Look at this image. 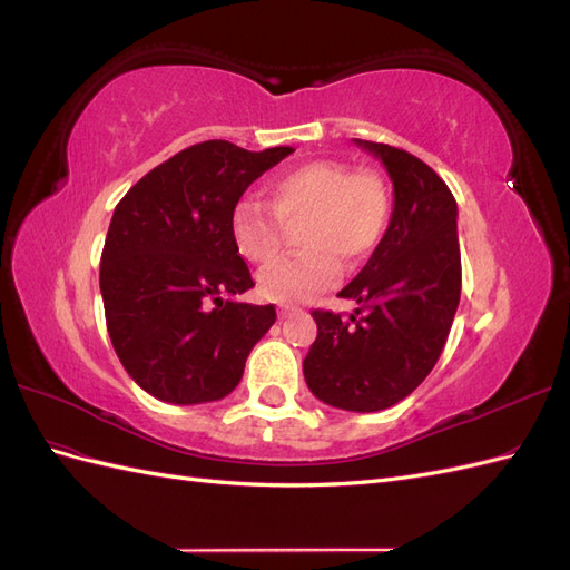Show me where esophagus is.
Instances as JSON below:
<instances>
[{
  "instance_id": "obj_1",
  "label": "esophagus",
  "mask_w": 570,
  "mask_h": 570,
  "mask_svg": "<svg viewBox=\"0 0 570 570\" xmlns=\"http://www.w3.org/2000/svg\"><path fill=\"white\" fill-rule=\"evenodd\" d=\"M295 314H297V308H295V306H287V304L278 306V316H281V318H287V316H295Z\"/></svg>"
}]
</instances>
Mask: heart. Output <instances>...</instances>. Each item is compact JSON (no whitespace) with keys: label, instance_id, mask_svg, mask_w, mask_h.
<instances>
[{"label":"heart","instance_id":"heart-1","mask_svg":"<svg viewBox=\"0 0 570 570\" xmlns=\"http://www.w3.org/2000/svg\"><path fill=\"white\" fill-rule=\"evenodd\" d=\"M268 204L237 199L230 212L233 245L256 266L275 262L285 228H297V256L258 275V289L273 302H304L340 281L342 262L356 266L377 247L390 220V189L371 170L337 161H308L275 176Z\"/></svg>","mask_w":570,"mask_h":570}]
</instances>
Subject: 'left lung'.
<instances>
[{"label": "left lung", "instance_id": "1", "mask_svg": "<svg viewBox=\"0 0 570 570\" xmlns=\"http://www.w3.org/2000/svg\"><path fill=\"white\" fill-rule=\"evenodd\" d=\"M381 159L394 189L387 230L337 297L350 318L312 312L318 335L304 358L306 385L335 409L371 413L402 402L433 371L461 297L456 199L413 154L354 140Z\"/></svg>", "mask_w": 570, "mask_h": 570}]
</instances>
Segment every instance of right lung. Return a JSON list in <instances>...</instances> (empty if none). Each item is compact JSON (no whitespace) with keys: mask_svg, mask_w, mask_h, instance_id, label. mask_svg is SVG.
<instances>
[{"mask_svg":"<svg viewBox=\"0 0 570 570\" xmlns=\"http://www.w3.org/2000/svg\"><path fill=\"white\" fill-rule=\"evenodd\" d=\"M292 147L206 140L151 168L116 204L99 264L107 331L132 381L168 404H204L243 381L275 306L235 299L254 281L230 212Z\"/></svg>","mask_w":570,"mask_h":570,"instance_id":"1","label":"right lung"}]
</instances>
